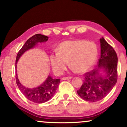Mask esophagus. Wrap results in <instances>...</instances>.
Segmentation results:
<instances>
[{
    "instance_id": "obj_1",
    "label": "esophagus",
    "mask_w": 127,
    "mask_h": 127,
    "mask_svg": "<svg viewBox=\"0 0 127 127\" xmlns=\"http://www.w3.org/2000/svg\"><path fill=\"white\" fill-rule=\"evenodd\" d=\"M72 78L71 76H69V77H63V78H62L63 80H67V79H71Z\"/></svg>"
}]
</instances>
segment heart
<instances>
[{
	"label": "heart",
	"mask_w": 127,
	"mask_h": 127,
	"mask_svg": "<svg viewBox=\"0 0 127 127\" xmlns=\"http://www.w3.org/2000/svg\"><path fill=\"white\" fill-rule=\"evenodd\" d=\"M98 55V46L85 40H65L57 48V52L51 54L50 62L56 75H61L70 65L78 72H87L95 63Z\"/></svg>",
	"instance_id": "heart-1"
}]
</instances>
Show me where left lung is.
<instances>
[{"instance_id":"8db88e82","label":"left lung","mask_w":127,"mask_h":127,"mask_svg":"<svg viewBox=\"0 0 127 127\" xmlns=\"http://www.w3.org/2000/svg\"><path fill=\"white\" fill-rule=\"evenodd\" d=\"M101 54L98 67L84 75V83L78 94L85 101L96 102L101 100L111 91L118 79V57L114 49L102 37L100 39ZM103 70V75L99 72Z\"/></svg>"}]
</instances>
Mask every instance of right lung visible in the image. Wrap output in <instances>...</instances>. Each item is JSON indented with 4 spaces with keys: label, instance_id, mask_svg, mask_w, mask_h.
Returning a JSON list of instances; mask_svg holds the SVG:
<instances>
[{
    "label": "right lung",
    "instance_id": "add662e5",
    "mask_svg": "<svg viewBox=\"0 0 127 127\" xmlns=\"http://www.w3.org/2000/svg\"><path fill=\"white\" fill-rule=\"evenodd\" d=\"M48 39V36L40 34H36L29 38L17 54L15 61V68H17V63L24 52L34 48L39 42H45L47 41ZM15 79L17 86L22 94L30 101L36 103H45L51 98L54 95L60 82V79H55L49 75L46 79L39 87L34 88H26L20 82L17 74H16Z\"/></svg>",
    "mask_w": 127,
    "mask_h": 127
}]
</instances>
